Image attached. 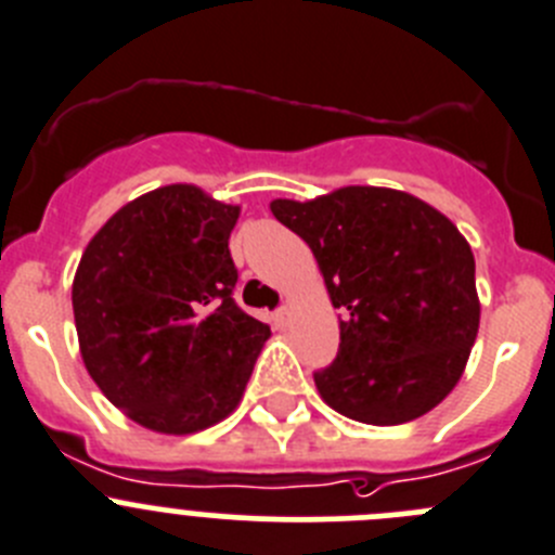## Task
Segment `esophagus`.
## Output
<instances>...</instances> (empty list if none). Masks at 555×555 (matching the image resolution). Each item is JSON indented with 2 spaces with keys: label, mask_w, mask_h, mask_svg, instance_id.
<instances>
[{
  "label": "esophagus",
  "mask_w": 555,
  "mask_h": 555,
  "mask_svg": "<svg viewBox=\"0 0 555 555\" xmlns=\"http://www.w3.org/2000/svg\"><path fill=\"white\" fill-rule=\"evenodd\" d=\"M289 320H293V309H289V307H282V309H276V312H273V323H276L279 328H287Z\"/></svg>",
  "instance_id": "obj_1"
}]
</instances>
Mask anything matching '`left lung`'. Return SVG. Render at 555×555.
<instances>
[{"instance_id": "obj_1", "label": "left lung", "mask_w": 555, "mask_h": 555, "mask_svg": "<svg viewBox=\"0 0 555 555\" xmlns=\"http://www.w3.org/2000/svg\"><path fill=\"white\" fill-rule=\"evenodd\" d=\"M271 214L312 248L341 309L339 353L314 375L328 408L391 427L441 405L479 331L476 266L457 227L418 196L345 185Z\"/></svg>"}]
</instances>
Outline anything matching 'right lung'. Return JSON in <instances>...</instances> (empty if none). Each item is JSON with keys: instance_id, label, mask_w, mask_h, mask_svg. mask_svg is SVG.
I'll return each mask as SVG.
<instances>
[{"instance_id": "obj_1", "label": "right lung", "mask_w": 555, "mask_h": 555, "mask_svg": "<svg viewBox=\"0 0 555 555\" xmlns=\"http://www.w3.org/2000/svg\"><path fill=\"white\" fill-rule=\"evenodd\" d=\"M237 216L241 205L199 185H160L122 205L81 254V359L103 397L139 427L191 435L241 405L271 328L232 301Z\"/></svg>"}]
</instances>
